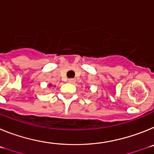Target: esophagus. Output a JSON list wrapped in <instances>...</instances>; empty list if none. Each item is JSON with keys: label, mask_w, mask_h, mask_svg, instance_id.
<instances>
[{"label": "esophagus", "mask_w": 154, "mask_h": 154, "mask_svg": "<svg viewBox=\"0 0 154 154\" xmlns=\"http://www.w3.org/2000/svg\"><path fill=\"white\" fill-rule=\"evenodd\" d=\"M75 82V79H69V83H74Z\"/></svg>", "instance_id": "esophagus-1"}]
</instances>
